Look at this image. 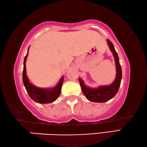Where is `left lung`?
Segmentation results:
<instances>
[{
    "label": "left lung",
    "mask_w": 147,
    "mask_h": 147,
    "mask_svg": "<svg viewBox=\"0 0 147 147\" xmlns=\"http://www.w3.org/2000/svg\"><path fill=\"white\" fill-rule=\"evenodd\" d=\"M107 43L109 46V48L114 55L115 67H116V77L114 81L107 86H100L97 88H91L86 86L84 84L83 81L81 79L79 78V83L81 87V90L86 97L89 101L96 102H104L109 101L113 98L118 92L119 88L121 81L122 79V70L119 63V59L118 55L114 48L113 44L109 39H107Z\"/></svg>",
    "instance_id": "1"
}]
</instances>
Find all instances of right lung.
Returning a JSON list of instances; mask_svg holds the SVG:
<instances>
[{
    "mask_svg": "<svg viewBox=\"0 0 147 147\" xmlns=\"http://www.w3.org/2000/svg\"><path fill=\"white\" fill-rule=\"evenodd\" d=\"M30 48V47H29ZM26 55L24 57V68H23L22 81L25 88L26 90L28 95L31 99L38 103H50L55 101L60 96L61 92V87L63 83V77H62L60 81L55 86L51 88H40L36 87L30 83L26 76V61L28 55V50Z\"/></svg>",
    "mask_w": 147,
    "mask_h": 147,
    "instance_id": "obj_1",
    "label": "right lung"
}]
</instances>
